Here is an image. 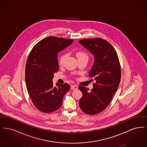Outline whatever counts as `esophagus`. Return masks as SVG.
<instances>
[{
    "label": "esophagus",
    "mask_w": 147,
    "mask_h": 147,
    "mask_svg": "<svg viewBox=\"0 0 147 147\" xmlns=\"http://www.w3.org/2000/svg\"><path fill=\"white\" fill-rule=\"evenodd\" d=\"M71 90H77L78 88V87L76 85H71Z\"/></svg>",
    "instance_id": "1"
}]
</instances>
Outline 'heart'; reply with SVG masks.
I'll list each match as a JSON object with an SVG mask.
<instances>
[{
  "label": "heart",
  "instance_id": "b5f03b06",
  "mask_svg": "<svg viewBox=\"0 0 147 147\" xmlns=\"http://www.w3.org/2000/svg\"><path fill=\"white\" fill-rule=\"evenodd\" d=\"M76 56L78 61L83 60H88V55L87 54V53H86L85 51H77L76 53ZM67 57V53H64L60 57L59 60V63L60 65H63L64 64V61Z\"/></svg>",
  "mask_w": 147,
  "mask_h": 147
}]
</instances>
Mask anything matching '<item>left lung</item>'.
<instances>
[{
    "instance_id": "8db88e82",
    "label": "left lung",
    "mask_w": 147,
    "mask_h": 147,
    "mask_svg": "<svg viewBox=\"0 0 147 147\" xmlns=\"http://www.w3.org/2000/svg\"><path fill=\"white\" fill-rule=\"evenodd\" d=\"M79 43L94 55V64L89 72L96 82L88 88L79 86L82 93L79 106L88 115H96L106 108L117 90L121 80L120 64L113 45L101 38L83 39Z\"/></svg>"
}]
</instances>
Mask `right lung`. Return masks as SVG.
Listing matches in <instances>:
<instances>
[{
	"label": "right lung",
	"mask_w": 147,
	"mask_h": 147,
	"mask_svg": "<svg viewBox=\"0 0 147 147\" xmlns=\"http://www.w3.org/2000/svg\"><path fill=\"white\" fill-rule=\"evenodd\" d=\"M73 39L51 36L34 46L26 64L25 81L28 94L39 111L50 113L61 107L65 94L69 92L68 83L52 81L59 70L58 53L71 45Z\"/></svg>",
	"instance_id": "1"
}]
</instances>
